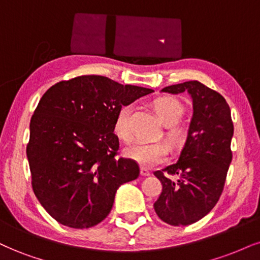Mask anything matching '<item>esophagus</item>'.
I'll list each match as a JSON object with an SVG mask.
<instances>
[{"label": "esophagus", "instance_id": "obj_1", "mask_svg": "<svg viewBox=\"0 0 260 260\" xmlns=\"http://www.w3.org/2000/svg\"><path fill=\"white\" fill-rule=\"evenodd\" d=\"M141 175L145 176V177H147V176L150 175V171H149L148 169H146V168H141Z\"/></svg>", "mask_w": 260, "mask_h": 260}]
</instances>
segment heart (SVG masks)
I'll return each instance as SVG.
<instances>
[{
    "label": "heart",
    "instance_id": "heart-1",
    "mask_svg": "<svg viewBox=\"0 0 260 260\" xmlns=\"http://www.w3.org/2000/svg\"><path fill=\"white\" fill-rule=\"evenodd\" d=\"M153 110L161 123L165 125H171L168 129V135L171 140H178L182 136V129L175 126L179 118L184 113V106L179 102L177 99L172 96H160L153 101ZM130 107L129 106H123L117 115H115L113 121V134L124 143H130L133 141V131L130 126ZM170 153L169 146L165 142H137L129 148L124 150V154L137 164L145 168H150L158 164L164 162L168 159Z\"/></svg>",
    "mask_w": 260,
    "mask_h": 260
}]
</instances>
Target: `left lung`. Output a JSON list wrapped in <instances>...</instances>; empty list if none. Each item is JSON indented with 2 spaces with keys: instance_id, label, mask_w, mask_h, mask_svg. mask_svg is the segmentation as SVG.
<instances>
[{
  "instance_id": "1",
  "label": "left lung",
  "mask_w": 260,
  "mask_h": 260,
  "mask_svg": "<svg viewBox=\"0 0 260 260\" xmlns=\"http://www.w3.org/2000/svg\"><path fill=\"white\" fill-rule=\"evenodd\" d=\"M161 91H188L193 99V118L178 161L155 171L162 189L154 210L170 225H189L218 203L233 153L234 125L229 105L219 92L198 81L166 86ZM170 175H178L172 181Z\"/></svg>"
}]
</instances>
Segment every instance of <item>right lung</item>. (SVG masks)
Listing matches in <instances>:
<instances>
[{"label": "right lung", "mask_w": 260, "mask_h": 260, "mask_svg": "<svg viewBox=\"0 0 260 260\" xmlns=\"http://www.w3.org/2000/svg\"><path fill=\"white\" fill-rule=\"evenodd\" d=\"M152 91L90 75L44 92L30 121L26 155L34 193L56 222L91 228L111 212L117 189L139 177V164L118 156L112 127L123 106Z\"/></svg>", "instance_id": "obj_1"}]
</instances>
